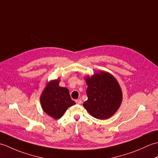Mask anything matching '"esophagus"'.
<instances>
[{"instance_id": "obj_1", "label": "esophagus", "mask_w": 158, "mask_h": 158, "mask_svg": "<svg viewBox=\"0 0 158 158\" xmlns=\"http://www.w3.org/2000/svg\"><path fill=\"white\" fill-rule=\"evenodd\" d=\"M75 102H76L77 104H78V105H81V102H82L81 99H77V100H75Z\"/></svg>"}]
</instances>
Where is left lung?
Segmentation results:
<instances>
[{"mask_svg": "<svg viewBox=\"0 0 158 158\" xmlns=\"http://www.w3.org/2000/svg\"><path fill=\"white\" fill-rule=\"evenodd\" d=\"M88 100L83 103L90 115L99 119L113 115L122 101V92L113 75L100 71L86 78Z\"/></svg>", "mask_w": 158, "mask_h": 158, "instance_id": "8db88e82", "label": "left lung"}]
</instances>
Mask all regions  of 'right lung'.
<instances>
[{
  "label": "right lung",
  "instance_id": "right-lung-1",
  "mask_svg": "<svg viewBox=\"0 0 158 158\" xmlns=\"http://www.w3.org/2000/svg\"><path fill=\"white\" fill-rule=\"evenodd\" d=\"M59 80L50 81L42 93L40 101L43 110L54 119H60L69 107L75 105L69 89L59 86Z\"/></svg>",
  "mask_w": 158,
  "mask_h": 158
}]
</instances>
